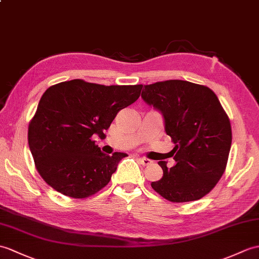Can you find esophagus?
Here are the masks:
<instances>
[{"label":"esophagus","instance_id":"34e87169","mask_svg":"<svg viewBox=\"0 0 259 259\" xmlns=\"http://www.w3.org/2000/svg\"><path fill=\"white\" fill-rule=\"evenodd\" d=\"M139 162L142 165H149L152 163V160H150L148 158H139Z\"/></svg>","mask_w":259,"mask_h":259}]
</instances>
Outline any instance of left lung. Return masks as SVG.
Segmentation results:
<instances>
[{
	"instance_id": "8db88e82",
	"label": "left lung",
	"mask_w": 259,
	"mask_h": 259,
	"mask_svg": "<svg viewBox=\"0 0 259 259\" xmlns=\"http://www.w3.org/2000/svg\"><path fill=\"white\" fill-rule=\"evenodd\" d=\"M141 97L162 113L174 143L176 165L159 161L163 177L152 189L173 203L200 200L223 176L232 144L230 119L218 96L206 86L172 79L144 85Z\"/></svg>"
}]
</instances>
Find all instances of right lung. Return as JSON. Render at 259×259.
<instances>
[{
    "label": "right lung",
    "mask_w": 259,
    "mask_h": 259,
    "mask_svg": "<svg viewBox=\"0 0 259 259\" xmlns=\"http://www.w3.org/2000/svg\"><path fill=\"white\" fill-rule=\"evenodd\" d=\"M141 89L82 79L48 88L28 124L29 150L44 181L73 198L88 197L109 183L127 154H105L93 137L104 136L117 113L140 97Z\"/></svg>",
    "instance_id": "right-lung-1"
}]
</instances>
